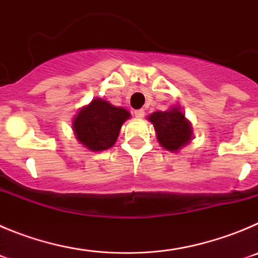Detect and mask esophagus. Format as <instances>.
Masks as SVG:
<instances>
[{"mask_svg":"<svg viewBox=\"0 0 258 258\" xmlns=\"http://www.w3.org/2000/svg\"><path fill=\"white\" fill-rule=\"evenodd\" d=\"M134 115L138 118L145 117V109H137V111H134Z\"/></svg>","mask_w":258,"mask_h":258,"instance_id":"34e87169","label":"esophagus"}]
</instances>
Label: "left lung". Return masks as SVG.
Returning a JSON list of instances; mask_svg holds the SVG:
<instances>
[{"label": "left lung", "instance_id": "left-lung-1", "mask_svg": "<svg viewBox=\"0 0 258 258\" xmlns=\"http://www.w3.org/2000/svg\"><path fill=\"white\" fill-rule=\"evenodd\" d=\"M154 124L157 141L168 151L177 152L192 138V127L179 107L168 111H156L149 116Z\"/></svg>", "mask_w": 258, "mask_h": 258}]
</instances>
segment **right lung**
I'll use <instances>...</instances> for the list:
<instances>
[{
  "instance_id": "right-lung-1",
  "label": "right lung",
  "mask_w": 258,
  "mask_h": 258,
  "mask_svg": "<svg viewBox=\"0 0 258 258\" xmlns=\"http://www.w3.org/2000/svg\"><path fill=\"white\" fill-rule=\"evenodd\" d=\"M131 117L122 107H115L101 98L93 99L80 109L72 121L75 136L90 151L111 149L117 140L121 125Z\"/></svg>"
}]
</instances>
